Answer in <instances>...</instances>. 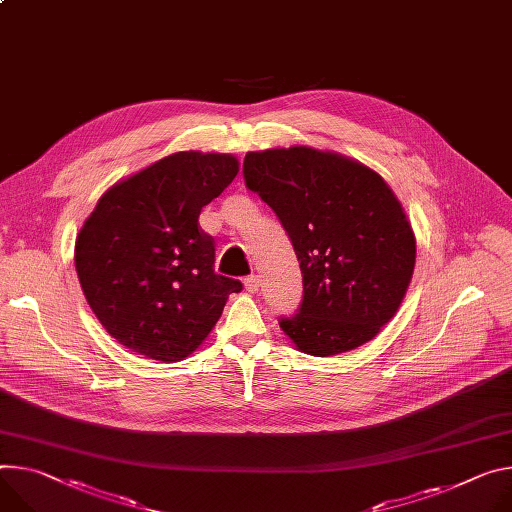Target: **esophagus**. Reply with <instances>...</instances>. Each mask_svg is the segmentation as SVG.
Returning <instances> with one entry per match:
<instances>
[{
    "instance_id": "34e87169",
    "label": "esophagus",
    "mask_w": 512,
    "mask_h": 512,
    "mask_svg": "<svg viewBox=\"0 0 512 512\" xmlns=\"http://www.w3.org/2000/svg\"><path fill=\"white\" fill-rule=\"evenodd\" d=\"M259 277L257 275H249L247 280H245V288H247V292H251V294H257L259 292Z\"/></svg>"
}]
</instances>
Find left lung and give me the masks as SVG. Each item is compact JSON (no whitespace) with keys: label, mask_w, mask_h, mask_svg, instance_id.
Wrapping results in <instances>:
<instances>
[{"label":"left lung","mask_w":512,"mask_h":512,"mask_svg":"<svg viewBox=\"0 0 512 512\" xmlns=\"http://www.w3.org/2000/svg\"><path fill=\"white\" fill-rule=\"evenodd\" d=\"M247 188L280 218L300 261L304 294L280 327L308 355L374 339L396 314L416 259L408 218L374 171L312 147L247 153Z\"/></svg>","instance_id":"left-lung-1"}]
</instances>
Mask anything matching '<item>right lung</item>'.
<instances>
[{
  "label": "right lung",
  "instance_id": "right-lung-1",
  "mask_svg": "<svg viewBox=\"0 0 512 512\" xmlns=\"http://www.w3.org/2000/svg\"><path fill=\"white\" fill-rule=\"evenodd\" d=\"M239 173L224 153L181 151L100 198L75 241V269L102 327L126 349L173 363L218 322L239 280L214 271V239L200 228L206 204Z\"/></svg>",
  "mask_w": 512,
  "mask_h": 512
}]
</instances>
